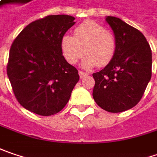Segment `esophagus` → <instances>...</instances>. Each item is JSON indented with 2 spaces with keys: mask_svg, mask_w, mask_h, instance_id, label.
<instances>
[{
  "mask_svg": "<svg viewBox=\"0 0 157 157\" xmlns=\"http://www.w3.org/2000/svg\"><path fill=\"white\" fill-rule=\"evenodd\" d=\"M79 75H80V77H81V78H83V77L87 76L88 73L82 72V71H79Z\"/></svg>",
  "mask_w": 157,
  "mask_h": 157,
  "instance_id": "34e87169",
  "label": "esophagus"
}]
</instances>
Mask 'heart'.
<instances>
[{
	"label": "heart",
	"instance_id": "heart-1",
	"mask_svg": "<svg viewBox=\"0 0 157 157\" xmlns=\"http://www.w3.org/2000/svg\"><path fill=\"white\" fill-rule=\"evenodd\" d=\"M61 50L70 64H75L86 52L82 61L84 68L105 67L114 58L116 41L113 33L94 21H85L75 29V35L65 34Z\"/></svg>",
	"mask_w": 157,
	"mask_h": 157
}]
</instances>
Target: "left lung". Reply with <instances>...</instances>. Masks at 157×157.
<instances>
[{
	"label": "left lung",
	"mask_w": 157,
	"mask_h": 157,
	"mask_svg": "<svg viewBox=\"0 0 157 157\" xmlns=\"http://www.w3.org/2000/svg\"><path fill=\"white\" fill-rule=\"evenodd\" d=\"M116 41L114 58L94 73L92 96L102 109L120 113L135 106L142 98L152 75V51L138 29L115 17H106Z\"/></svg>",
	"instance_id": "obj_1"
}]
</instances>
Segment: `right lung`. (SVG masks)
Wrapping results in <instances>:
<instances>
[{"instance_id":"right-lung-1","label":"right lung","mask_w":157,"mask_h":157,"mask_svg":"<svg viewBox=\"0 0 157 157\" xmlns=\"http://www.w3.org/2000/svg\"><path fill=\"white\" fill-rule=\"evenodd\" d=\"M68 15H51L26 25L10 47L7 74L20 105L48 116L67 104L78 82L77 69L65 59L61 39L75 22Z\"/></svg>"}]
</instances>
